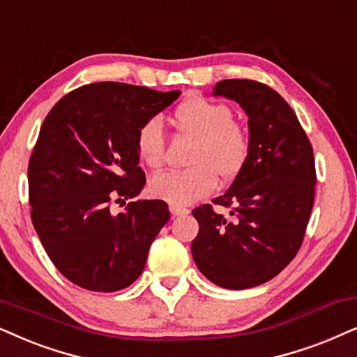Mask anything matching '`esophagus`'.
<instances>
[{"instance_id": "1", "label": "esophagus", "mask_w": 357, "mask_h": 357, "mask_svg": "<svg viewBox=\"0 0 357 357\" xmlns=\"http://www.w3.org/2000/svg\"><path fill=\"white\" fill-rule=\"evenodd\" d=\"M170 213H172L174 216H183V215H188V210L183 206H177V205H170Z\"/></svg>"}]
</instances>
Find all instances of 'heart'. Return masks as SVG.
Here are the masks:
<instances>
[{
  "label": "heart",
  "mask_w": 357,
  "mask_h": 357,
  "mask_svg": "<svg viewBox=\"0 0 357 357\" xmlns=\"http://www.w3.org/2000/svg\"><path fill=\"white\" fill-rule=\"evenodd\" d=\"M233 118V109L220 101L197 95L182 101L175 108L174 121L180 132L195 137L188 155L192 167L154 175L149 182L151 195L170 205H190L210 195L218 185V175L223 180L238 177L251 155V137ZM136 151L147 167L159 169L164 164L165 137L159 119L141 124Z\"/></svg>",
  "instance_id": "b5f03b06"
}]
</instances>
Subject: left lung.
Here are the masks:
<instances>
[{"instance_id": "obj_1", "label": "left lung", "mask_w": 357, "mask_h": 357, "mask_svg": "<svg viewBox=\"0 0 357 357\" xmlns=\"http://www.w3.org/2000/svg\"><path fill=\"white\" fill-rule=\"evenodd\" d=\"M213 95L234 100L246 111L251 155L225 195L202 205L192 256L213 284L244 290L274 279L297 256L314 200V157L289 103L254 80H221Z\"/></svg>"}]
</instances>
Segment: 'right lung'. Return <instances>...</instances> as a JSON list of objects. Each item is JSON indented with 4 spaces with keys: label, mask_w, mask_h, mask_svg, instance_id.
I'll return each mask as SVG.
<instances>
[{
    "label": "right lung",
    "mask_w": 357,
    "mask_h": 357,
    "mask_svg": "<svg viewBox=\"0 0 357 357\" xmlns=\"http://www.w3.org/2000/svg\"><path fill=\"white\" fill-rule=\"evenodd\" d=\"M178 95L98 82L70 91L45 116L27 169L31 218L54 266L82 289H126L144 271L170 218L167 203L131 202L118 215L109 206L141 193L137 129Z\"/></svg>",
    "instance_id": "right-lung-1"
}]
</instances>
